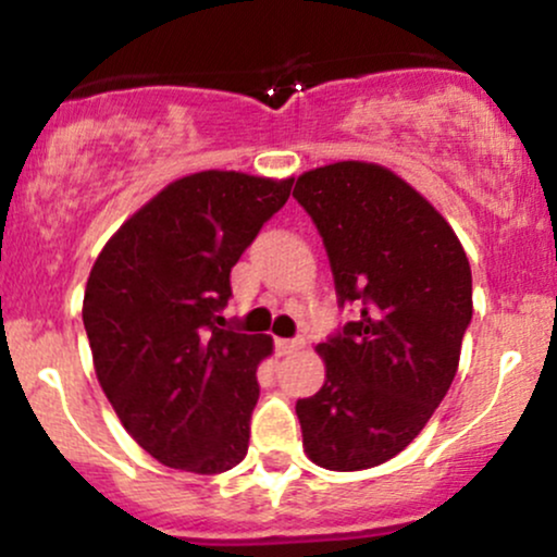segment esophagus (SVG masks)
Returning <instances> with one entry per match:
<instances>
[{"label": "esophagus", "mask_w": 557, "mask_h": 557, "mask_svg": "<svg viewBox=\"0 0 557 557\" xmlns=\"http://www.w3.org/2000/svg\"><path fill=\"white\" fill-rule=\"evenodd\" d=\"M274 345H277L280 356H287V354H296L300 345H304V341H285V337H280V341Z\"/></svg>", "instance_id": "34e87169"}]
</instances>
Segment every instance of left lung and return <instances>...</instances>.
Listing matches in <instances>:
<instances>
[{
    "label": "left lung",
    "mask_w": 557,
    "mask_h": 557,
    "mask_svg": "<svg viewBox=\"0 0 557 557\" xmlns=\"http://www.w3.org/2000/svg\"><path fill=\"white\" fill-rule=\"evenodd\" d=\"M311 216L343 322L319 354L327 380L296 403L304 447L332 471L389 461L450 389L471 324V267L437 209L406 181L367 162H337L296 181Z\"/></svg>",
    "instance_id": "1"
}]
</instances>
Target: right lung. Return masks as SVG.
<instances>
[{
    "label": "right lung",
    "mask_w": 557,
    "mask_h": 557,
    "mask_svg": "<svg viewBox=\"0 0 557 557\" xmlns=\"http://www.w3.org/2000/svg\"><path fill=\"white\" fill-rule=\"evenodd\" d=\"M293 181L207 170L175 181L101 248L83 298L99 385L133 440L170 469L246 458L257 367L272 337L225 327L230 272Z\"/></svg>",
    "instance_id": "add662e5"
}]
</instances>
